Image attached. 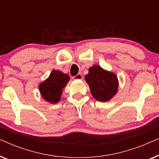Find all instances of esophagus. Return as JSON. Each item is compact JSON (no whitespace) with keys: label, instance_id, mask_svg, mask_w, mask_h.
<instances>
[{"label":"esophagus","instance_id":"obj_1","mask_svg":"<svg viewBox=\"0 0 159 159\" xmlns=\"http://www.w3.org/2000/svg\"><path fill=\"white\" fill-rule=\"evenodd\" d=\"M73 78H74V80H82L83 77H82V75H80V74H78L77 75L75 76Z\"/></svg>","mask_w":159,"mask_h":159}]
</instances>
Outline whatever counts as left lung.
Masks as SVG:
<instances>
[{
    "mask_svg": "<svg viewBox=\"0 0 159 159\" xmlns=\"http://www.w3.org/2000/svg\"><path fill=\"white\" fill-rule=\"evenodd\" d=\"M84 79L93 96L98 101H110L118 91L119 82L116 74L106 71L98 65L90 67Z\"/></svg>",
    "mask_w": 159,
    "mask_h": 159,
    "instance_id": "8db88e82",
    "label": "left lung"
}]
</instances>
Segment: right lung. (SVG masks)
<instances>
[{
	"mask_svg": "<svg viewBox=\"0 0 159 159\" xmlns=\"http://www.w3.org/2000/svg\"><path fill=\"white\" fill-rule=\"evenodd\" d=\"M70 80L66 74L53 69L48 79L39 85L40 95L43 98L51 103H56L61 100L64 89Z\"/></svg>",
	"mask_w": 159,
	"mask_h": 159,
	"instance_id": "obj_1",
	"label": "right lung"
}]
</instances>
